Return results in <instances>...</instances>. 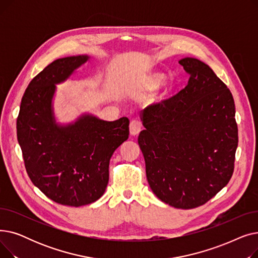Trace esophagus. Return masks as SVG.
<instances>
[{
  "mask_svg": "<svg viewBox=\"0 0 258 258\" xmlns=\"http://www.w3.org/2000/svg\"><path fill=\"white\" fill-rule=\"evenodd\" d=\"M142 128V123L138 119H133L130 123V133L133 136H136Z\"/></svg>",
  "mask_w": 258,
  "mask_h": 258,
  "instance_id": "1",
  "label": "esophagus"
}]
</instances>
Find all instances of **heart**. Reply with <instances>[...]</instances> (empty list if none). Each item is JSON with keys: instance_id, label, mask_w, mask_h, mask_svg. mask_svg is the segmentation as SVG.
Wrapping results in <instances>:
<instances>
[{"instance_id": "1", "label": "heart", "mask_w": 258, "mask_h": 258, "mask_svg": "<svg viewBox=\"0 0 258 258\" xmlns=\"http://www.w3.org/2000/svg\"><path fill=\"white\" fill-rule=\"evenodd\" d=\"M162 80V76H156L155 78H154V80H153V85L154 86H157V85H159L160 84V81Z\"/></svg>"}]
</instances>
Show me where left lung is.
I'll list each match as a JSON object with an SVG mask.
<instances>
[{
    "label": "left lung",
    "instance_id": "8db88e82",
    "mask_svg": "<svg viewBox=\"0 0 258 258\" xmlns=\"http://www.w3.org/2000/svg\"><path fill=\"white\" fill-rule=\"evenodd\" d=\"M190 75L172 97L145 107L138 143L153 192L181 209L204 205L229 183L238 131L233 96L203 61H179Z\"/></svg>",
    "mask_w": 258,
    "mask_h": 258
}]
</instances>
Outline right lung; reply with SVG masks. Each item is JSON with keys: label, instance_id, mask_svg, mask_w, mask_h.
I'll use <instances>...</instances> for the list:
<instances>
[{"label": "right lung", "instance_id": "obj_1", "mask_svg": "<svg viewBox=\"0 0 258 258\" xmlns=\"http://www.w3.org/2000/svg\"><path fill=\"white\" fill-rule=\"evenodd\" d=\"M88 55L54 60L26 89L17 119L18 141L32 183L58 204L79 207L97 201L108 183V165L116 148L128 138L130 120L104 121L85 114L58 125L52 99Z\"/></svg>", "mask_w": 258, "mask_h": 258}]
</instances>
